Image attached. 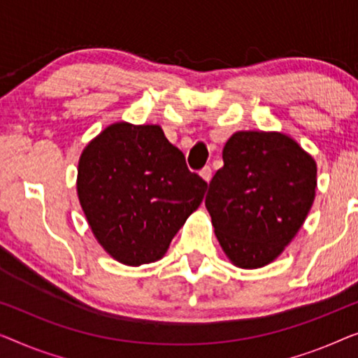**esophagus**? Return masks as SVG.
Wrapping results in <instances>:
<instances>
[{
    "instance_id": "esophagus-1",
    "label": "esophagus",
    "mask_w": 358,
    "mask_h": 358,
    "mask_svg": "<svg viewBox=\"0 0 358 358\" xmlns=\"http://www.w3.org/2000/svg\"><path fill=\"white\" fill-rule=\"evenodd\" d=\"M199 175H201V178L206 181V183H209L210 178H213V170H210V167H204L199 172Z\"/></svg>"
}]
</instances>
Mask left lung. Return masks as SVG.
I'll return each instance as SVG.
<instances>
[{"label": "left lung", "instance_id": "1", "mask_svg": "<svg viewBox=\"0 0 358 358\" xmlns=\"http://www.w3.org/2000/svg\"><path fill=\"white\" fill-rule=\"evenodd\" d=\"M222 159L206 194L215 236L236 268H263L303 225L315 201L316 162L278 131H236Z\"/></svg>", "mask_w": 358, "mask_h": 358}]
</instances>
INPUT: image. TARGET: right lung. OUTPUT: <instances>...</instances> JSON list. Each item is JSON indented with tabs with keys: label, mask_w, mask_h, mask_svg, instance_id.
<instances>
[{
	"label": "right lung",
	"mask_w": 358,
	"mask_h": 358,
	"mask_svg": "<svg viewBox=\"0 0 358 358\" xmlns=\"http://www.w3.org/2000/svg\"><path fill=\"white\" fill-rule=\"evenodd\" d=\"M78 198L95 240L127 266L164 258L208 183L159 124H110L85 145Z\"/></svg>",
	"instance_id": "right-lung-1"
}]
</instances>
